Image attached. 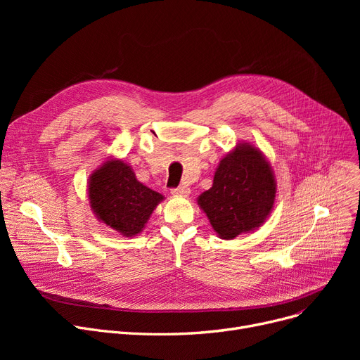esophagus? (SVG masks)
I'll return each mask as SVG.
<instances>
[{
    "label": "esophagus",
    "instance_id": "34e87169",
    "mask_svg": "<svg viewBox=\"0 0 360 360\" xmlns=\"http://www.w3.org/2000/svg\"><path fill=\"white\" fill-rule=\"evenodd\" d=\"M170 193H172L174 195H179V197H188V195H190V188H188V186H185V185H181V186H178V188H174V190L172 191H170Z\"/></svg>",
    "mask_w": 360,
    "mask_h": 360
}]
</instances>
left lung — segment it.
<instances>
[{"instance_id":"8db88e82","label":"left lung","mask_w":360,"mask_h":360,"mask_svg":"<svg viewBox=\"0 0 360 360\" xmlns=\"http://www.w3.org/2000/svg\"><path fill=\"white\" fill-rule=\"evenodd\" d=\"M277 184L270 162L250 143H239L216 169L213 185L197 202L221 239L254 232L270 216Z\"/></svg>"}]
</instances>
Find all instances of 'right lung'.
<instances>
[{
	"mask_svg": "<svg viewBox=\"0 0 360 360\" xmlns=\"http://www.w3.org/2000/svg\"><path fill=\"white\" fill-rule=\"evenodd\" d=\"M90 209L99 221L125 238L139 235L165 197L143 185L121 159L105 160L89 176Z\"/></svg>",
	"mask_w": 360,
	"mask_h": 360,
	"instance_id": "1",
	"label": "right lung"
}]
</instances>
